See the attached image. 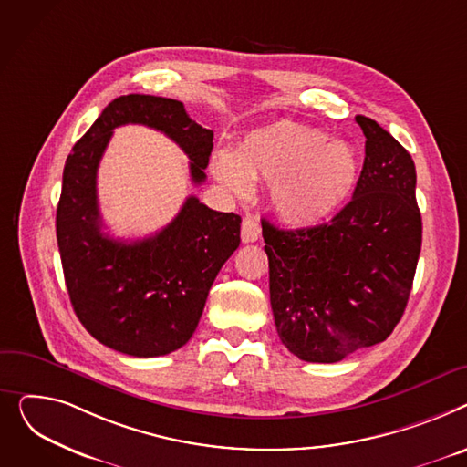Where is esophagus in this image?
I'll return each mask as SVG.
<instances>
[{
	"label": "esophagus",
	"mask_w": 467,
	"mask_h": 467,
	"mask_svg": "<svg viewBox=\"0 0 467 467\" xmlns=\"http://www.w3.org/2000/svg\"><path fill=\"white\" fill-rule=\"evenodd\" d=\"M260 234H262V228L258 224V221H254V218L246 216L243 224H241V239L243 243H254L260 239Z\"/></svg>",
	"instance_id": "obj_1"
}]
</instances>
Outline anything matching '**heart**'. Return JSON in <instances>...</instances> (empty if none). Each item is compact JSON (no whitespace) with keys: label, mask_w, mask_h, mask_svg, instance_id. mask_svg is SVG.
<instances>
[{"label":"heart","mask_w":467,"mask_h":467,"mask_svg":"<svg viewBox=\"0 0 467 467\" xmlns=\"http://www.w3.org/2000/svg\"><path fill=\"white\" fill-rule=\"evenodd\" d=\"M214 177L237 194L269 182V203L285 223L311 226L337 211L360 177L356 149L317 128L279 120L253 130L235 152L213 156Z\"/></svg>","instance_id":"obj_1"}]
</instances>
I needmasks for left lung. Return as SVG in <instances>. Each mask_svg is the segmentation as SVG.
<instances>
[{
  "instance_id": "8db88e82",
  "label": "left lung",
  "mask_w": 467,
  "mask_h": 467,
  "mask_svg": "<svg viewBox=\"0 0 467 467\" xmlns=\"http://www.w3.org/2000/svg\"><path fill=\"white\" fill-rule=\"evenodd\" d=\"M356 122L366 158L352 200L311 228L262 221L273 318L283 345L306 362L334 364L385 341L405 311L420 254L415 161L375 120Z\"/></svg>"
}]
</instances>
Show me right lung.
<instances>
[{"instance_id": "right-lung-1", "label": "right lung", "mask_w": 467, "mask_h": 467, "mask_svg": "<svg viewBox=\"0 0 467 467\" xmlns=\"http://www.w3.org/2000/svg\"><path fill=\"white\" fill-rule=\"evenodd\" d=\"M143 124L188 154L194 184L213 150V131L181 101L145 94L109 103L66 160L57 237L77 318L105 347L137 358L170 354L196 332L209 288L239 246L241 216L213 211L196 196L156 235L120 241L101 232L96 177L113 130Z\"/></svg>"}]
</instances>
